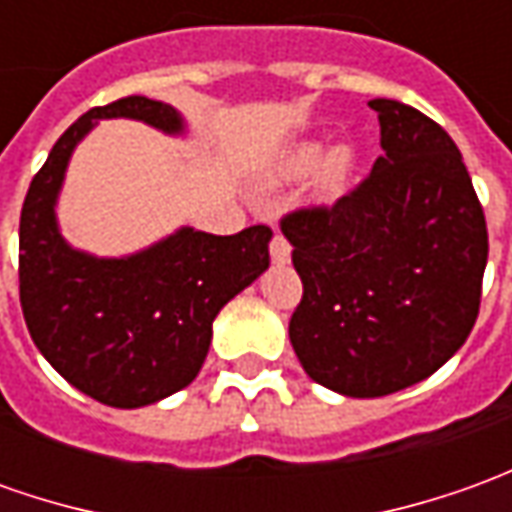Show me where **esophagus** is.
Instances as JSON below:
<instances>
[{
  "label": "esophagus",
  "instance_id": "obj_1",
  "mask_svg": "<svg viewBox=\"0 0 512 512\" xmlns=\"http://www.w3.org/2000/svg\"><path fill=\"white\" fill-rule=\"evenodd\" d=\"M269 255H271V263H277V266H285V263L291 260V246H288V241H285L280 232L271 238Z\"/></svg>",
  "mask_w": 512,
  "mask_h": 512
}]
</instances>
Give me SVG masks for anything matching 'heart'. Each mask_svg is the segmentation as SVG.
<instances>
[{"mask_svg":"<svg viewBox=\"0 0 512 512\" xmlns=\"http://www.w3.org/2000/svg\"><path fill=\"white\" fill-rule=\"evenodd\" d=\"M358 156L350 145H330L319 139H300L283 148L271 162L269 182L291 184L308 176V193L316 204H333L347 196L356 176Z\"/></svg>","mask_w":512,"mask_h":512,"instance_id":"obj_1","label":"heart"}]
</instances>
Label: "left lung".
Instances as JSON below:
<instances>
[{
  "instance_id": "obj_1",
  "label": "left lung",
  "mask_w": 512,
  "mask_h": 512,
  "mask_svg": "<svg viewBox=\"0 0 512 512\" xmlns=\"http://www.w3.org/2000/svg\"><path fill=\"white\" fill-rule=\"evenodd\" d=\"M370 179L330 210L283 221L302 302L288 339L316 384L381 398L437 373L479 314L488 229L454 139L401 100L375 97Z\"/></svg>"
}]
</instances>
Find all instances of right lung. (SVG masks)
Masks as SVG:
<instances>
[{"instance_id": "right-lung-1", "label": "right lung", "mask_w": 512, "mask_h": 512, "mask_svg": "<svg viewBox=\"0 0 512 512\" xmlns=\"http://www.w3.org/2000/svg\"><path fill=\"white\" fill-rule=\"evenodd\" d=\"M100 120L190 134L182 111L151 97L114 100L69 125L24 198L19 294L27 330L55 373L106 406L139 409L193 384L218 311L269 269L271 229L210 235L179 227L120 257L72 246L58 224V198L75 148Z\"/></svg>"}]
</instances>
